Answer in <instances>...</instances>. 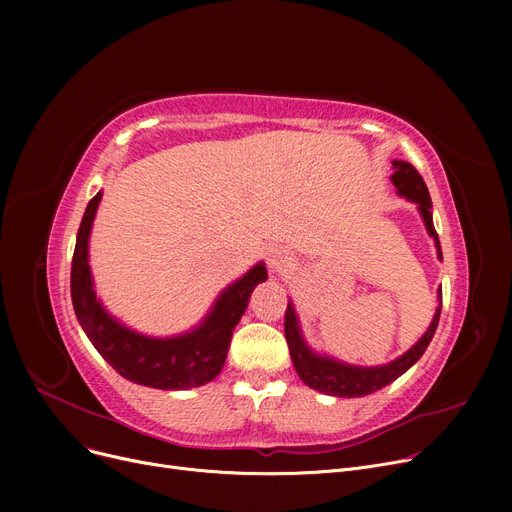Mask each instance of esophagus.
I'll return each instance as SVG.
<instances>
[{
  "instance_id": "obj_1",
  "label": "esophagus",
  "mask_w": 512,
  "mask_h": 512,
  "mask_svg": "<svg viewBox=\"0 0 512 512\" xmlns=\"http://www.w3.org/2000/svg\"><path fill=\"white\" fill-rule=\"evenodd\" d=\"M294 265V259H292V253L284 247H274L270 249V253H267V267H270V272L274 276H284L292 270Z\"/></svg>"
}]
</instances>
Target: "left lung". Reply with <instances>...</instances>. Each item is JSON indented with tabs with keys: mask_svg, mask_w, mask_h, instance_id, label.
<instances>
[{
	"mask_svg": "<svg viewBox=\"0 0 512 512\" xmlns=\"http://www.w3.org/2000/svg\"><path fill=\"white\" fill-rule=\"evenodd\" d=\"M394 174L390 176L392 184L396 186V193L417 205L421 220L425 224L427 234L434 238L436 242V253L438 259L442 261V247L438 240V232L434 228V218H432V199H429V191L419 176V172L409 164V161H392ZM440 311H442V288L438 290V307L434 313L432 324L425 330V334L409 348L407 353H402L398 359L386 363V365H375V367H361V365H351L338 361L330 355H321L307 344L301 332L299 324V315L294 311L292 301H288L286 307V317H284V334L286 342L290 348V359L294 369H297L299 378L313 390L324 392L330 396H340V398H359L367 396L375 390H382L384 386L392 384L396 378H400L402 373L411 369L421 355L425 353V348L432 342L438 321H440Z\"/></svg>",
	"mask_w": 512,
	"mask_h": 512,
	"instance_id": "obj_1",
	"label": "left lung"
}]
</instances>
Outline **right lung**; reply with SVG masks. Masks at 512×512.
<instances>
[{
    "instance_id": "add662e5",
    "label": "right lung",
    "mask_w": 512,
    "mask_h": 512,
    "mask_svg": "<svg viewBox=\"0 0 512 512\" xmlns=\"http://www.w3.org/2000/svg\"><path fill=\"white\" fill-rule=\"evenodd\" d=\"M101 197L103 193L99 191L85 209L70 272L74 313L87 338L122 378L134 384L159 390H188L218 378L232 332L249 305L251 292L267 280L265 263L259 261L245 276L224 288L193 330L168 338L141 334L124 326L97 299L89 265V238Z\"/></svg>"
}]
</instances>
